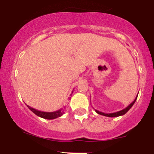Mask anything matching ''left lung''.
<instances>
[{"instance_id": "obj_1", "label": "left lung", "mask_w": 154, "mask_h": 154, "mask_svg": "<svg viewBox=\"0 0 154 154\" xmlns=\"http://www.w3.org/2000/svg\"><path fill=\"white\" fill-rule=\"evenodd\" d=\"M138 95V94H137ZM137 96H136L135 99L133 100V101L130 104V105L128 106H127L125 109H122V110L121 111H116V112H114V113H110V114H106V113H103V112H101V111H99L98 110H96V109H95V112L98 113V114H100V115H103V116H109V117H116V116H122L124 114H126L128 111L130 110V109H131V107L133 106V104L135 103V102L136 101V99H137Z\"/></svg>"}]
</instances>
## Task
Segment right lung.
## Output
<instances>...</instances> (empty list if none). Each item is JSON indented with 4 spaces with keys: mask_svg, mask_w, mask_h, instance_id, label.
Listing matches in <instances>:
<instances>
[{
    "mask_svg": "<svg viewBox=\"0 0 154 154\" xmlns=\"http://www.w3.org/2000/svg\"><path fill=\"white\" fill-rule=\"evenodd\" d=\"M69 98H71V97ZM26 106L29 108L30 110L32 111L34 114H36L37 116H40V117L43 118V119H56V118L59 117V116H62L63 114H64V111H63V109H59V110H57L56 111H53V112H45V111H38L37 109H33L29 106L26 105Z\"/></svg>",
    "mask_w": 154,
    "mask_h": 154,
    "instance_id": "1",
    "label": "right lung"
}]
</instances>
